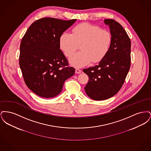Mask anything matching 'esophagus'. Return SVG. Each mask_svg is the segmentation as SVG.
Here are the masks:
<instances>
[{
    "label": "esophagus",
    "mask_w": 151,
    "mask_h": 151,
    "mask_svg": "<svg viewBox=\"0 0 151 151\" xmlns=\"http://www.w3.org/2000/svg\"><path fill=\"white\" fill-rule=\"evenodd\" d=\"M81 70L80 69H79V68H76V70H75V73H80V72H81Z\"/></svg>",
    "instance_id": "obj_1"
}]
</instances>
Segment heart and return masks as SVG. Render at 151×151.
Listing matches in <instances>:
<instances>
[{
  "mask_svg": "<svg viewBox=\"0 0 151 151\" xmlns=\"http://www.w3.org/2000/svg\"><path fill=\"white\" fill-rule=\"evenodd\" d=\"M111 33L99 26L81 23L72 29V33L65 32L59 38L60 48L66 57H71L80 46V50L70 59L76 67L97 63L107 55L112 43Z\"/></svg>",
  "mask_w": 151,
  "mask_h": 151,
  "instance_id": "heart-1",
  "label": "heart"
}]
</instances>
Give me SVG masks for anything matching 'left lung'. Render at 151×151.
<instances>
[{
    "mask_svg": "<svg viewBox=\"0 0 151 151\" xmlns=\"http://www.w3.org/2000/svg\"><path fill=\"white\" fill-rule=\"evenodd\" d=\"M109 25L112 43L109 52L99 65L84 69L89 77L84 89L94 100H104L122 88L131 65V41L122 25L113 19H105Z\"/></svg>",
    "mask_w": 151,
    "mask_h": 151,
    "instance_id": "1",
    "label": "left lung"
}]
</instances>
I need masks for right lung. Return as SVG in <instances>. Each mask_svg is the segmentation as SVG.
<instances>
[{"label":"right lung","mask_w":151,"mask_h":151,"mask_svg":"<svg viewBox=\"0 0 151 151\" xmlns=\"http://www.w3.org/2000/svg\"><path fill=\"white\" fill-rule=\"evenodd\" d=\"M76 21L42 18L32 24L23 36L19 65L25 84L37 95L57 96L65 81L74 75L75 68L60 49L59 38Z\"/></svg>","instance_id":"1"}]
</instances>
